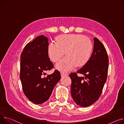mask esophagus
<instances>
[{"label":"esophagus","instance_id":"obj_1","mask_svg":"<svg viewBox=\"0 0 124 124\" xmlns=\"http://www.w3.org/2000/svg\"><path fill=\"white\" fill-rule=\"evenodd\" d=\"M61 76H62V77H63V76H65L68 75V74H67V73H64V72H62L61 73Z\"/></svg>","mask_w":124,"mask_h":124}]
</instances>
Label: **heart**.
<instances>
[{
  "mask_svg": "<svg viewBox=\"0 0 124 124\" xmlns=\"http://www.w3.org/2000/svg\"><path fill=\"white\" fill-rule=\"evenodd\" d=\"M93 46L91 41L81 34H62L57 37L56 43L51 42L48 47V54L53 62H57L65 54L66 56L57 63L56 67L62 71H68L76 65H85L92 56Z\"/></svg>",
  "mask_w": 124,
  "mask_h": 124,
  "instance_id": "b5f03b06",
  "label": "heart"
}]
</instances>
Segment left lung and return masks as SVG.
Segmentation results:
<instances>
[{"instance_id": "obj_1", "label": "left lung", "mask_w": 124, "mask_h": 124, "mask_svg": "<svg viewBox=\"0 0 124 124\" xmlns=\"http://www.w3.org/2000/svg\"><path fill=\"white\" fill-rule=\"evenodd\" d=\"M93 49L89 62L77 73H71V94L75 103L81 107L89 106L97 101L102 93L107 79L108 57L101 41L93 38ZM84 77H78L77 73Z\"/></svg>"}]
</instances>
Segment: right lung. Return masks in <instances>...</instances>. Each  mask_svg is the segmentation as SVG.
<instances>
[{"label":"right lung","instance_id":"right-lung-1","mask_svg":"<svg viewBox=\"0 0 124 124\" xmlns=\"http://www.w3.org/2000/svg\"><path fill=\"white\" fill-rule=\"evenodd\" d=\"M48 39L40 35L27 43L21 54L20 77L23 92L37 104L48 101L61 77L57 70L45 76V72L54 67L48 56Z\"/></svg>","mask_w":124,"mask_h":124}]
</instances>
